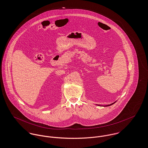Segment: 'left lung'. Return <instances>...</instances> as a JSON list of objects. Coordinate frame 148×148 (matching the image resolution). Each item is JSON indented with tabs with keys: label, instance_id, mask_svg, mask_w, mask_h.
Returning a JSON list of instances; mask_svg holds the SVG:
<instances>
[{
	"label": "left lung",
	"instance_id": "1",
	"mask_svg": "<svg viewBox=\"0 0 148 148\" xmlns=\"http://www.w3.org/2000/svg\"><path fill=\"white\" fill-rule=\"evenodd\" d=\"M116 101L115 102H114L113 103H112V104H108V105H106V106H101V105H100V104H97V105H98L99 106H103V107H108V106H111V105H112V104H114V103H116Z\"/></svg>",
	"mask_w": 148,
	"mask_h": 148
}]
</instances>
